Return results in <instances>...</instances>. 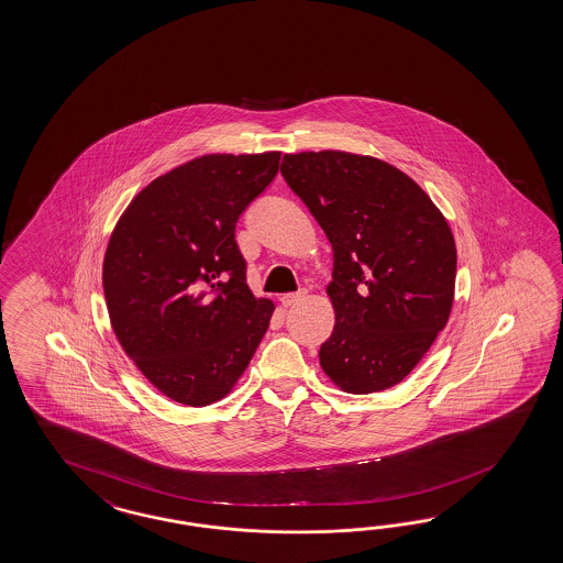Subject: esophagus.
<instances>
[{
    "instance_id": "34e87169",
    "label": "esophagus",
    "mask_w": 563,
    "mask_h": 563,
    "mask_svg": "<svg viewBox=\"0 0 563 563\" xmlns=\"http://www.w3.org/2000/svg\"><path fill=\"white\" fill-rule=\"evenodd\" d=\"M302 299H305V292H287V295L280 297V302H283L285 307H295V305H299Z\"/></svg>"
}]
</instances>
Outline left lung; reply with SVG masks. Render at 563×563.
<instances>
[{
	"label": "left lung",
	"mask_w": 563,
	"mask_h": 563,
	"mask_svg": "<svg viewBox=\"0 0 563 563\" xmlns=\"http://www.w3.org/2000/svg\"><path fill=\"white\" fill-rule=\"evenodd\" d=\"M280 173L333 247L335 325L321 368L352 395L395 386L452 313L457 252L448 220L409 175L374 156L285 154Z\"/></svg>",
	"instance_id": "1"
}]
</instances>
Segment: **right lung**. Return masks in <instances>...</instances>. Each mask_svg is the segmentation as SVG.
Masks as SVG:
<instances>
[{"label":"right lung","instance_id":"1","mask_svg":"<svg viewBox=\"0 0 563 563\" xmlns=\"http://www.w3.org/2000/svg\"><path fill=\"white\" fill-rule=\"evenodd\" d=\"M280 152L206 154L125 207L103 258L111 330L165 397L206 407L232 393L268 330L235 223L275 179Z\"/></svg>","mask_w":563,"mask_h":563}]
</instances>
